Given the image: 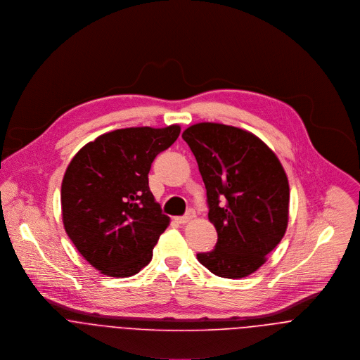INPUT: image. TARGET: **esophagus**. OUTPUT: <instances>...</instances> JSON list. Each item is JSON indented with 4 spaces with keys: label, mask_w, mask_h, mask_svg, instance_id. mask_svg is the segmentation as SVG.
Masks as SVG:
<instances>
[{
    "label": "esophagus",
    "mask_w": 360,
    "mask_h": 360,
    "mask_svg": "<svg viewBox=\"0 0 360 360\" xmlns=\"http://www.w3.org/2000/svg\"><path fill=\"white\" fill-rule=\"evenodd\" d=\"M193 217H194V212H193V210H188V212H187V214H184V216H179V217H174V221H176V223H179V224H184V223L190 221Z\"/></svg>",
    "instance_id": "obj_1"
}]
</instances>
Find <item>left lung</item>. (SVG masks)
I'll use <instances>...</instances> for the list:
<instances>
[{
	"mask_svg": "<svg viewBox=\"0 0 360 360\" xmlns=\"http://www.w3.org/2000/svg\"><path fill=\"white\" fill-rule=\"evenodd\" d=\"M181 137L197 159L207 217L217 231L214 250L197 259L219 277H247L285 234L287 174L276 154L247 130L204 122L186 129Z\"/></svg>",
	"mask_w": 360,
	"mask_h": 360,
	"instance_id": "8db88e82",
	"label": "left lung"
}]
</instances>
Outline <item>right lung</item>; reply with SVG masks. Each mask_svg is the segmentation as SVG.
<instances>
[{
    "instance_id": "obj_1",
    "label": "right lung",
    "mask_w": 360,
    "mask_h": 360,
    "mask_svg": "<svg viewBox=\"0 0 360 360\" xmlns=\"http://www.w3.org/2000/svg\"><path fill=\"white\" fill-rule=\"evenodd\" d=\"M179 134L177 124L119 129L70 160L60 188L63 226L82 257L105 276L130 277L151 262L170 219L155 202L148 173Z\"/></svg>"
}]
</instances>
